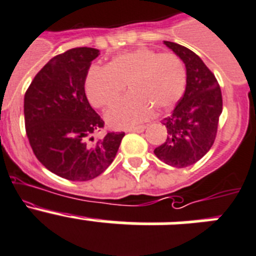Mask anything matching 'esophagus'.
I'll return each instance as SVG.
<instances>
[{
  "label": "esophagus",
  "instance_id": "1",
  "mask_svg": "<svg viewBox=\"0 0 256 256\" xmlns=\"http://www.w3.org/2000/svg\"><path fill=\"white\" fill-rule=\"evenodd\" d=\"M145 126H136V128H126V132H142L145 130Z\"/></svg>",
  "mask_w": 256,
  "mask_h": 256
}]
</instances>
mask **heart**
I'll return each instance as SVG.
<instances>
[{
	"mask_svg": "<svg viewBox=\"0 0 256 256\" xmlns=\"http://www.w3.org/2000/svg\"><path fill=\"white\" fill-rule=\"evenodd\" d=\"M126 84L130 94L104 114L114 128H128L148 120L152 111L168 114L182 100L187 87V69L172 52L139 48L121 52L107 66H93L84 82L86 94L94 107L104 108L117 101Z\"/></svg>",
	"mask_w": 256,
	"mask_h": 256,
	"instance_id": "b5f03b06",
	"label": "heart"
}]
</instances>
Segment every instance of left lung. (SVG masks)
<instances>
[{"label": "left lung", "instance_id": "obj_1", "mask_svg": "<svg viewBox=\"0 0 256 256\" xmlns=\"http://www.w3.org/2000/svg\"><path fill=\"white\" fill-rule=\"evenodd\" d=\"M164 44L184 63L187 87L170 116L163 120L168 136L154 154L168 166L186 168L202 159L214 145L222 94L214 73L196 52L176 42Z\"/></svg>", "mask_w": 256, "mask_h": 256}]
</instances>
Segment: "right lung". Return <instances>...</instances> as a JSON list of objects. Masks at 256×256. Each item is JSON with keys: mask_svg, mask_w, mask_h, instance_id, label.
<instances>
[{"mask_svg": "<svg viewBox=\"0 0 256 256\" xmlns=\"http://www.w3.org/2000/svg\"><path fill=\"white\" fill-rule=\"evenodd\" d=\"M94 48H74L50 59L35 76L24 98L26 135L38 160L52 173L83 182L114 162L125 132L93 134L104 120L90 107L84 82Z\"/></svg>", "mask_w": 256, "mask_h": 256, "instance_id": "1", "label": "right lung"}]
</instances>
